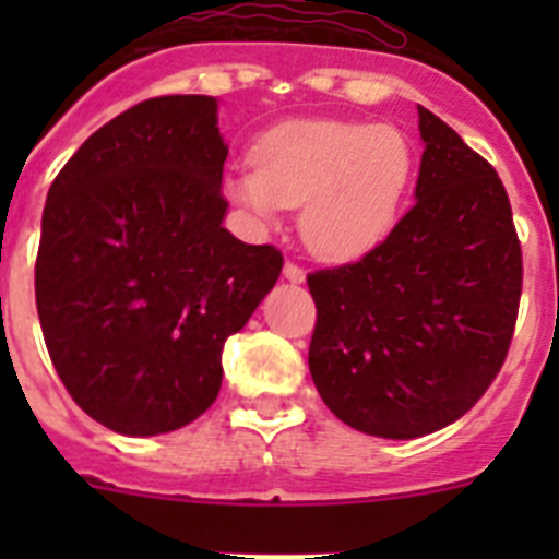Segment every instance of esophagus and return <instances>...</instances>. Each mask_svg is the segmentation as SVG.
I'll list each match as a JSON object with an SVG mask.
<instances>
[{
    "mask_svg": "<svg viewBox=\"0 0 559 559\" xmlns=\"http://www.w3.org/2000/svg\"><path fill=\"white\" fill-rule=\"evenodd\" d=\"M283 276L285 280H288V283H294V285H302L305 283V269H299V265L296 263H285V269H283Z\"/></svg>",
    "mask_w": 559,
    "mask_h": 559,
    "instance_id": "1",
    "label": "esophagus"
}]
</instances>
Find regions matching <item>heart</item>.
<instances>
[{"label": "heart", "instance_id": "obj_1", "mask_svg": "<svg viewBox=\"0 0 559 559\" xmlns=\"http://www.w3.org/2000/svg\"><path fill=\"white\" fill-rule=\"evenodd\" d=\"M251 167L226 195L257 221L299 206V231L322 260L347 263L378 249L397 226L414 181V145L394 126L310 117L265 131Z\"/></svg>", "mask_w": 559, "mask_h": 559}]
</instances>
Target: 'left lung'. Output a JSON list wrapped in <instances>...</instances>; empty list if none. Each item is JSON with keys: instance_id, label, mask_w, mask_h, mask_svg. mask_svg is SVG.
I'll return each instance as SVG.
<instances>
[{"instance_id": "left-lung-1", "label": "left lung", "mask_w": 559, "mask_h": 559, "mask_svg": "<svg viewBox=\"0 0 559 559\" xmlns=\"http://www.w3.org/2000/svg\"><path fill=\"white\" fill-rule=\"evenodd\" d=\"M414 206L358 263L316 271L310 374L355 431L414 439L451 426L496 380L521 302V243L487 159L417 106Z\"/></svg>"}]
</instances>
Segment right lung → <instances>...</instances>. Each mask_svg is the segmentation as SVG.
Returning <instances> with one entry per match:
<instances>
[{"mask_svg": "<svg viewBox=\"0 0 559 559\" xmlns=\"http://www.w3.org/2000/svg\"><path fill=\"white\" fill-rule=\"evenodd\" d=\"M218 100L153 97L63 165L41 218L36 308L78 406L126 437L176 431L221 392V353L283 254L224 226Z\"/></svg>", "mask_w": 559, "mask_h": 559, "instance_id": "1", "label": "right lung"}]
</instances>
